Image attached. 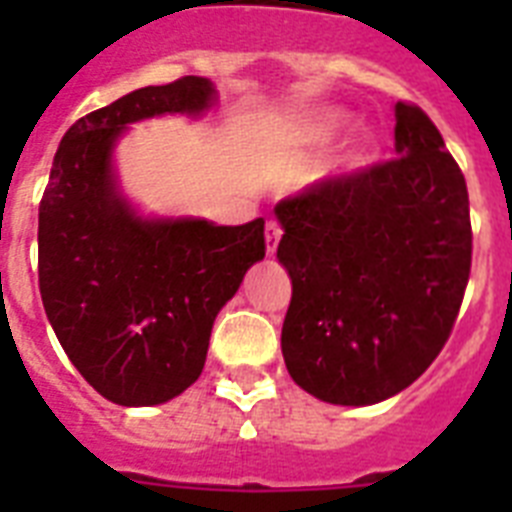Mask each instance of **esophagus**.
<instances>
[{"label":"esophagus","mask_w":512,"mask_h":512,"mask_svg":"<svg viewBox=\"0 0 512 512\" xmlns=\"http://www.w3.org/2000/svg\"><path fill=\"white\" fill-rule=\"evenodd\" d=\"M279 239H281V225L276 223V220H268V223H265V252H268V255L276 252Z\"/></svg>","instance_id":"obj_1"}]
</instances>
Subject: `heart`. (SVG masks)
Instances as JSON below:
<instances>
[{
	"mask_svg": "<svg viewBox=\"0 0 512 512\" xmlns=\"http://www.w3.org/2000/svg\"><path fill=\"white\" fill-rule=\"evenodd\" d=\"M350 122L348 111H340V108H321V111H313L303 119V122H297L295 127V138L300 143H308V146H324L329 140L340 135ZM372 135L369 132H358L356 138L350 140L348 148H345V154L340 159V170H358V167H364L369 162V156H372Z\"/></svg>",
	"mask_w": 512,
	"mask_h": 512,
	"instance_id": "b5f03b06",
	"label": "heart"
}]
</instances>
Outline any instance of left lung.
<instances>
[{
	"mask_svg": "<svg viewBox=\"0 0 512 512\" xmlns=\"http://www.w3.org/2000/svg\"><path fill=\"white\" fill-rule=\"evenodd\" d=\"M428 114L396 103V159L276 204L292 279L281 353L340 406L409 388L449 340L468 287V185Z\"/></svg>",
	"mask_w": 512,
	"mask_h": 512,
	"instance_id": "left-lung-1",
	"label": "left lung"
}]
</instances>
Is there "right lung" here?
<instances>
[{"mask_svg": "<svg viewBox=\"0 0 512 512\" xmlns=\"http://www.w3.org/2000/svg\"><path fill=\"white\" fill-rule=\"evenodd\" d=\"M215 84L183 76L98 108L63 135L39 204V292L84 380L119 406H154L199 380L217 313L265 257V220L146 217L122 193L116 143L154 116H201Z\"/></svg>", "mask_w": 512, "mask_h": 512, "instance_id": "add662e5", "label": "right lung"}]
</instances>
